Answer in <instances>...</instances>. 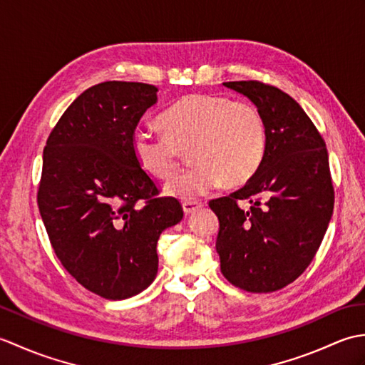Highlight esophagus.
<instances>
[{"mask_svg":"<svg viewBox=\"0 0 365 365\" xmlns=\"http://www.w3.org/2000/svg\"><path fill=\"white\" fill-rule=\"evenodd\" d=\"M182 207H183L185 215H190V213H195L196 210H199V208L202 207V202H197V200H185Z\"/></svg>","mask_w":365,"mask_h":365,"instance_id":"esophagus-1","label":"esophagus"}]
</instances>
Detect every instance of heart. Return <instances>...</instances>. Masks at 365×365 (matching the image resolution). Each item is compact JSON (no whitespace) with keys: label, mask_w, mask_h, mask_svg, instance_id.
Segmentation results:
<instances>
[{"label":"heart","mask_w":365,"mask_h":365,"mask_svg":"<svg viewBox=\"0 0 365 365\" xmlns=\"http://www.w3.org/2000/svg\"><path fill=\"white\" fill-rule=\"evenodd\" d=\"M165 133L138 127L131 150L143 170L158 180L174 174L183 150L190 149V169L166 183L169 196L195 199L224 182L243 187L257 174L267 150V128L252 103L226 96L192 94L160 115Z\"/></svg>","instance_id":"obj_1"}]
</instances>
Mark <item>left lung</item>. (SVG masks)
<instances>
[{
  "label": "left lung",
  "mask_w": 365,
  "mask_h": 365,
  "mask_svg": "<svg viewBox=\"0 0 365 365\" xmlns=\"http://www.w3.org/2000/svg\"><path fill=\"white\" fill-rule=\"evenodd\" d=\"M222 84L257 108L267 150L242 190L208 204L220 220L221 273L242 290L276 292L309 267L329 226L334 190L327 144L304 110L281 89L259 81ZM245 198L250 211L236 204Z\"/></svg>",
  "instance_id": "left-lung-1"
}]
</instances>
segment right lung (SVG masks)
Returning <instances> with one entry per match:
<instances>
[{"label":"right lung","mask_w":365,"mask_h":365,"mask_svg":"<svg viewBox=\"0 0 365 365\" xmlns=\"http://www.w3.org/2000/svg\"><path fill=\"white\" fill-rule=\"evenodd\" d=\"M157 92L144 83L96 84L61 115L43 149L37 204L53 250L84 289L106 299L153 282L161 232L183 218L177 199L157 197L131 150Z\"/></svg>","instance_id":"1"}]
</instances>
